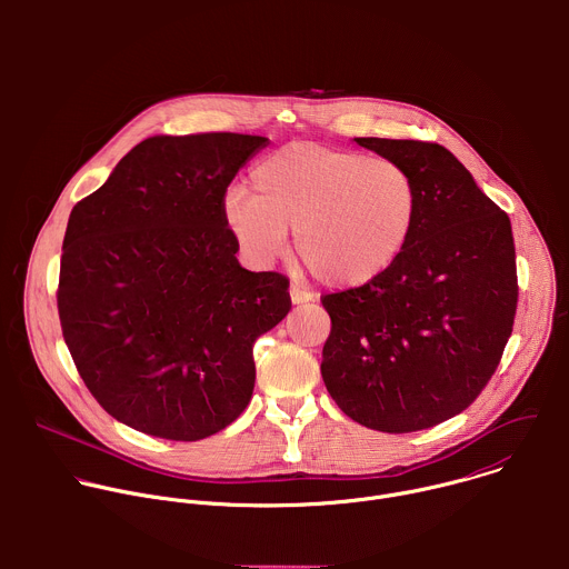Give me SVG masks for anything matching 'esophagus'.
I'll list each match as a JSON object with an SVG mask.
<instances>
[{"mask_svg":"<svg viewBox=\"0 0 569 569\" xmlns=\"http://www.w3.org/2000/svg\"><path fill=\"white\" fill-rule=\"evenodd\" d=\"M290 299H292V303H306L312 299V295L299 286H290Z\"/></svg>","mask_w":569,"mask_h":569,"instance_id":"34e87169","label":"esophagus"}]
</instances>
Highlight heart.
<instances>
[{"mask_svg":"<svg viewBox=\"0 0 569 569\" xmlns=\"http://www.w3.org/2000/svg\"><path fill=\"white\" fill-rule=\"evenodd\" d=\"M254 196L229 189L222 218L252 263L286 252L288 229L310 274L358 288L385 274L408 248L419 187L400 161L317 143H288L250 173Z\"/></svg>","mask_w":569,"mask_h":569,"instance_id":"obj_1","label":"heart"}]
</instances>
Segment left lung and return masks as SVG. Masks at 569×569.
Listing matches in <instances>:
<instances>
[{
	"label": "left lung",
	"instance_id": "left-lung-1",
	"mask_svg": "<svg viewBox=\"0 0 569 569\" xmlns=\"http://www.w3.org/2000/svg\"><path fill=\"white\" fill-rule=\"evenodd\" d=\"M419 187L408 248L376 281L321 297V378L356 423L402 435L463 412L496 373L518 306L509 216L443 146L356 137Z\"/></svg>",
	"mask_w": 569,
	"mask_h": 569
}]
</instances>
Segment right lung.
<instances>
[{"mask_svg": "<svg viewBox=\"0 0 569 569\" xmlns=\"http://www.w3.org/2000/svg\"><path fill=\"white\" fill-rule=\"evenodd\" d=\"M266 143L238 132L148 137L71 209L62 338L101 408L132 430L198 441L248 408L252 347L292 303L283 274L240 268L222 200Z\"/></svg>", "mask_w": 569, "mask_h": 569, "instance_id": "right-lung-1", "label": "right lung"}]
</instances>
